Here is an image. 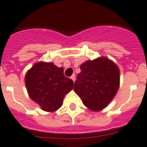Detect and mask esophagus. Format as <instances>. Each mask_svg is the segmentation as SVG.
<instances>
[{
	"mask_svg": "<svg viewBox=\"0 0 147 147\" xmlns=\"http://www.w3.org/2000/svg\"><path fill=\"white\" fill-rule=\"evenodd\" d=\"M71 79L73 81H75V80H76V76H75V75H72V76H71Z\"/></svg>",
	"mask_w": 147,
	"mask_h": 147,
	"instance_id": "34e87169",
	"label": "esophagus"
}]
</instances>
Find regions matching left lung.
Instances as JSON below:
<instances>
[{
  "label": "left lung",
  "instance_id": "8db88e82",
  "mask_svg": "<svg viewBox=\"0 0 147 147\" xmlns=\"http://www.w3.org/2000/svg\"><path fill=\"white\" fill-rule=\"evenodd\" d=\"M74 90L84 105L93 111L103 109L115 96L119 85V71L111 60L100 57L80 66Z\"/></svg>",
  "mask_w": 147,
  "mask_h": 147
}]
</instances>
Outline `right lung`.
I'll return each mask as SVG.
<instances>
[{
    "label": "right lung",
    "mask_w": 147,
    "mask_h": 147,
    "mask_svg": "<svg viewBox=\"0 0 147 147\" xmlns=\"http://www.w3.org/2000/svg\"><path fill=\"white\" fill-rule=\"evenodd\" d=\"M27 90L32 100L45 111H55L63 105L65 95L73 88L72 80L66 78L63 69L52 63L39 62L25 76Z\"/></svg>",
    "instance_id": "right-lung-1"
}]
</instances>
